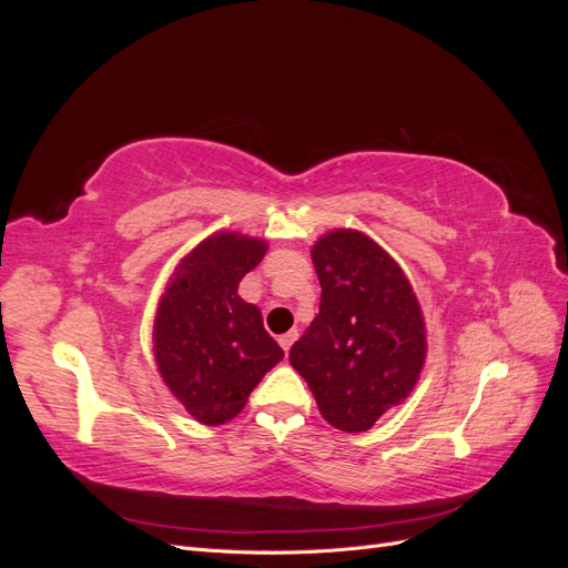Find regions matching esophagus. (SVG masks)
Masks as SVG:
<instances>
[{"label": "esophagus", "instance_id": "1", "mask_svg": "<svg viewBox=\"0 0 568 568\" xmlns=\"http://www.w3.org/2000/svg\"><path fill=\"white\" fill-rule=\"evenodd\" d=\"M298 338V332L296 329H291V332H286V334H282L280 336V346L284 348V351H288L291 346H294V341Z\"/></svg>", "mask_w": 568, "mask_h": 568}]
</instances>
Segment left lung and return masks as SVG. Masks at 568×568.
I'll return each instance as SVG.
<instances>
[{"label":"left lung","instance_id":"left-lung-1","mask_svg":"<svg viewBox=\"0 0 568 568\" xmlns=\"http://www.w3.org/2000/svg\"><path fill=\"white\" fill-rule=\"evenodd\" d=\"M311 255L320 315L288 363L334 428L369 432L419 382L428 351L422 305L403 267L365 232H326Z\"/></svg>","mask_w":568,"mask_h":568}]
</instances>
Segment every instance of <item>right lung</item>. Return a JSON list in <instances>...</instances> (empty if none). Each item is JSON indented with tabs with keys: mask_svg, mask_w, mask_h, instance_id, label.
<instances>
[{
	"mask_svg": "<svg viewBox=\"0 0 568 568\" xmlns=\"http://www.w3.org/2000/svg\"><path fill=\"white\" fill-rule=\"evenodd\" d=\"M265 239L215 232L189 251L153 317V357L168 390L199 424L232 422L284 351L239 282L263 261Z\"/></svg>",
	"mask_w": 568,
	"mask_h": 568,
	"instance_id": "obj_1",
	"label": "right lung"
}]
</instances>
